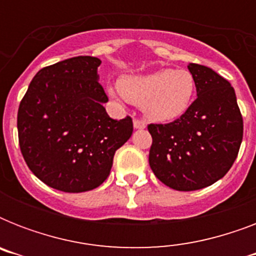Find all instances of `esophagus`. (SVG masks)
Wrapping results in <instances>:
<instances>
[{
  "label": "esophagus",
  "instance_id": "obj_1",
  "mask_svg": "<svg viewBox=\"0 0 256 256\" xmlns=\"http://www.w3.org/2000/svg\"><path fill=\"white\" fill-rule=\"evenodd\" d=\"M132 124H134V128H146V124H144V120H132Z\"/></svg>",
  "mask_w": 256,
  "mask_h": 256
}]
</instances>
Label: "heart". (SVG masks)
Returning <instances> with one entry per match:
<instances>
[{
    "label": "heart",
    "instance_id": "b5f03b06",
    "mask_svg": "<svg viewBox=\"0 0 256 256\" xmlns=\"http://www.w3.org/2000/svg\"><path fill=\"white\" fill-rule=\"evenodd\" d=\"M112 96L142 106L144 116L156 122L178 120L190 108L196 92V82L186 69H160L140 76L124 77Z\"/></svg>",
    "mask_w": 256,
    "mask_h": 256
}]
</instances>
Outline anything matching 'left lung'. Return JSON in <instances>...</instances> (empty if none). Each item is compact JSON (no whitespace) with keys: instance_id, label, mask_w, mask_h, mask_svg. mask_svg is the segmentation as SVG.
I'll list each match as a JSON object with an SVG mask.
<instances>
[{"instance_id":"left-lung-1","label":"left lung","mask_w":256,"mask_h":256,"mask_svg":"<svg viewBox=\"0 0 256 256\" xmlns=\"http://www.w3.org/2000/svg\"><path fill=\"white\" fill-rule=\"evenodd\" d=\"M196 82V100L178 120L150 124L148 164L166 186L194 191L223 178L236 160L243 118L234 88L207 66L188 65Z\"/></svg>"}]
</instances>
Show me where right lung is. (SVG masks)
<instances>
[{
  "instance_id": "1",
  "label": "right lung",
  "mask_w": 256,
  "mask_h": 256,
  "mask_svg": "<svg viewBox=\"0 0 256 256\" xmlns=\"http://www.w3.org/2000/svg\"><path fill=\"white\" fill-rule=\"evenodd\" d=\"M100 60L80 56L41 69L17 116L20 148L28 168L48 186L84 192L106 180L132 120H112L98 82Z\"/></svg>"
}]
</instances>
